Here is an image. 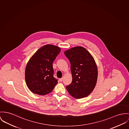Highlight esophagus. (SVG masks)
<instances>
[{"instance_id":"34e87169","label":"esophagus","mask_w":129,"mask_h":129,"mask_svg":"<svg viewBox=\"0 0 129 129\" xmlns=\"http://www.w3.org/2000/svg\"><path fill=\"white\" fill-rule=\"evenodd\" d=\"M63 78H61V79H59V81H60V82H61V81H63Z\"/></svg>"}]
</instances>
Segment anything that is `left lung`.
Instances as JSON below:
<instances>
[{"label": "left lung", "instance_id": "obj_1", "mask_svg": "<svg viewBox=\"0 0 129 129\" xmlns=\"http://www.w3.org/2000/svg\"><path fill=\"white\" fill-rule=\"evenodd\" d=\"M64 54L69 60L72 75V81L66 86V89L75 98L87 97L97 83L98 69L95 60L82 47L71 48L66 50Z\"/></svg>", "mask_w": 129, "mask_h": 129}]
</instances>
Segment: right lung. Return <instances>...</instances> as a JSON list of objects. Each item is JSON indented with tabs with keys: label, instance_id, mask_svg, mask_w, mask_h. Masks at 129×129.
Wrapping results in <instances>:
<instances>
[{
	"label": "right lung",
	"instance_id": "obj_1",
	"mask_svg": "<svg viewBox=\"0 0 129 129\" xmlns=\"http://www.w3.org/2000/svg\"><path fill=\"white\" fill-rule=\"evenodd\" d=\"M60 50L57 46L46 45L37 50L31 57L26 66L25 79L32 92L45 95L54 88L58 81L53 77L52 63Z\"/></svg>",
	"mask_w": 129,
	"mask_h": 129
}]
</instances>
